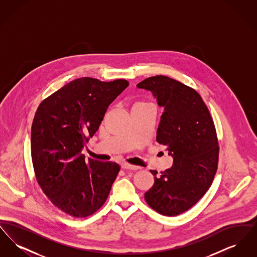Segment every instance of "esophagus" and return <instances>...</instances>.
<instances>
[{
	"label": "esophagus",
	"instance_id": "34e87169",
	"mask_svg": "<svg viewBox=\"0 0 257 257\" xmlns=\"http://www.w3.org/2000/svg\"><path fill=\"white\" fill-rule=\"evenodd\" d=\"M121 168H122L123 170H126V171H137V170L141 169L140 167L133 166V165H130V164H126V163H123L122 165H121Z\"/></svg>",
	"mask_w": 257,
	"mask_h": 257
}]
</instances>
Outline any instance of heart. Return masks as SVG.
Here are the masks:
<instances>
[{
    "label": "heart",
    "mask_w": 257,
    "mask_h": 257,
    "mask_svg": "<svg viewBox=\"0 0 257 257\" xmlns=\"http://www.w3.org/2000/svg\"><path fill=\"white\" fill-rule=\"evenodd\" d=\"M142 105H146V104L143 103V102H138V103L135 104V106H142Z\"/></svg>",
    "instance_id": "1"
}]
</instances>
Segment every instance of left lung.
<instances>
[{
    "label": "left lung",
    "instance_id": "1",
    "mask_svg": "<svg viewBox=\"0 0 257 257\" xmlns=\"http://www.w3.org/2000/svg\"><path fill=\"white\" fill-rule=\"evenodd\" d=\"M137 86L151 91L164 108L156 139L173 158L159 177L150 171L154 184L145 198L160 214L177 216L194 206L214 180L219 160L214 121L196 90L170 77H149Z\"/></svg>",
    "mask_w": 257,
    "mask_h": 257
}]
</instances>
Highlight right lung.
I'll return each instance as SVG.
<instances>
[{
  "mask_svg": "<svg viewBox=\"0 0 257 257\" xmlns=\"http://www.w3.org/2000/svg\"><path fill=\"white\" fill-rule=\"evenodd\" d=\"M129 86L83 77L38 106L31 150L37 182L51 202L75 218L94 214L107 200L120 167L86 159L82 149L95 134L110 103Z\"/></svg>",
  "mask_w": 257,
  "mask_h": 257,
  "instance_id": "right-lung-1",
  "label": "right lung"
}]
</instances>
